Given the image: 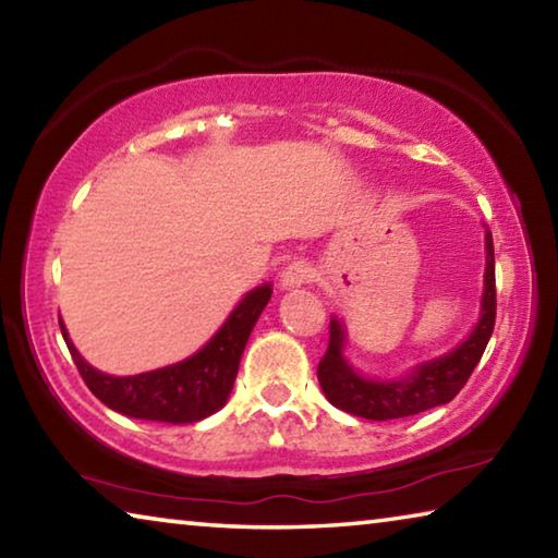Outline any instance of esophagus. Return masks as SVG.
Returning <instances> with one entry per match:
<instances>
[{
	"mask_svg": "<svg viewBox=\"0 0 558 558\" xmlns=\"http://www.w3.org/2000/svg\"><path fill=\"white\" fill-rule=\"evenodd\" d=\"M315 278V270H313V266H310L307 260H292V263H288V268L282 270V276H280V286L282 288H300V286H307L310 280Z\"/></svg>",
	"mask_w": 558,
	"mask_h": 558,
	"instance_id": "1",
	"label": "esophagus"
}]
</instances>
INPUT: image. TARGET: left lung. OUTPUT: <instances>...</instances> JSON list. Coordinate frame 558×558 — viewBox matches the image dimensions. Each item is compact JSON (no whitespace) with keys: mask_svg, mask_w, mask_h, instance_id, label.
<instances>
[{"mask_svg":"<svg viewBox=\"0 0 558 558\" xmlns=\"http://www.w3.org/2000/svg\"><path fill=\"white\" fill-rule=\"evenodd\" d=\"M487 268H485V292L480 323L472 329L465 342L458 344L446 356L418 364L399 381H374L359 376L342 354L344 329L332 319L329 323V344L325 356L319 359L317 379L323 386L329 403L337 405L359 418L391 421L405 415L423 413L456 399L462 386L468 384L472 369L483 359L485 347L493 337L497 315V290H495V245L493 233L485 235Z\"/></svg>","mask_w":558,"mask_h":558,"instance_id":"1","label":"left lung"}]
</instances>
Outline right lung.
Segmentation results:
<instances>
[{
  "label": "right lung",
  "instance_id": "1",
  "mask_svg": "<svg viewBox=\"0 0 558 558\" xmlns=\"http://www.w3.org/2000/svg\"><path fill=\"white\" fill-rule=\"evenodd\" d=\"M272 288L260 286L245 295L206 347L184 362L137 376H108L93 366L73 347L59 317L61 335L69 344L78 374L88 389L108 409L130 418L194 423L221 409L233 389L239 362L253 325L268 305Z\"/></svg>",
  "mask_w": 558,
  "mask_h": 558
}]
</instances>
